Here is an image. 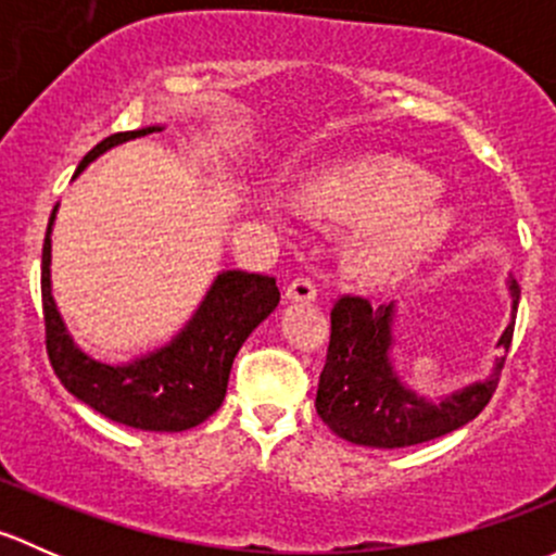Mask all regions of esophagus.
Returning a JSON list of instances; mask_svg holds the SVG:
<instances>
[{
  "instance_id": "esophagus-1",
  "label": "esophagus",
  "mask_w": 556,
  "mask_h": 556,
  "mask_svg": "<svg viewBox=\"0 0 556 556\" xmlns=\"http://www.w3.org/2000/svg\"><path fill=\"white\" fill-rule=\"evenodd\" d=\"M285 299L293 301V304H309V301L317 299V285L306 277H295L285 290Z\"/></svg>"
}]
</instances>
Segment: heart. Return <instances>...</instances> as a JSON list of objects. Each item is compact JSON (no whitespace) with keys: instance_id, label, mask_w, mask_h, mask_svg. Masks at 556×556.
Returning a JSON list of instances; mask_svg holds the SVG:
<instances>
[{"instance_id":"b5f03b06","label":"heart","mask_w":556,"mask_h":556,"mask_svg":"<svg viewBox=\"0 0 556 556\" xmlns=\"http://www.w3.org/2000/svg\"><path fill=\"white\" fill-rule=\"evenodd\" d=\"M314 215L361 223L346 244V263L368 282H390L441 252L457 231V215L439 199V179L395 155H357L328 166L301 188ZM268 215L282 204L257 195Z\"/></svg>"}]
</instances>
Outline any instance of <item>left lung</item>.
I'll return each mask as SVG.
<instances>
[{
	"label": "left lung",
	"mask_w": 556,
	"mask_h": 556,
	"mask_svg": "<svg viewBox=\"0 0 556 556\" xmlns=\"http://www.w3.org/2000/svg\"><path fill=\"white\" fill-rule=\"evenodd\" d=\"M511 323L497 339L508 352L519 306L517 279H508ZM395 301L374 306L361 295H344L330 312V344L317 384L319 419L339 439L374 450H401L425 444L463 428L479 417L497 387L506 357H497L486 379L446 397H428L412 390L392 363L395 350Z\"/></svg>",
	"instance_id": "1"
}]
</instances>
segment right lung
<instances>
[{
	"instance_id": "obj_1",
	"label": "right lung",
	"mask_w": 556,
	"mask_h": 556,
	"mask_svg": "<svg viewBox=\"0 0 556 556\" xmlns=\"http://www.w3.org/2000/svg\"><path fill=\"white\" fill-rule=\"evenodd\" d=\"M153 131H161V126H144L102 139L80 161L75 177L106 150ZM55 212L59 204L53 206L42 244V314L50 366L61 384L77 401L126 428L182 433L212 417L226 397L228 374L247 336L277 309L279 288L274 277L237 271V268L220 271L199 309L179 328L177 336H172V341L148 355L134 357L131 363L112 366L75 344L53 301L50 233H53Z\"/></svg>"
}]
</instances>
